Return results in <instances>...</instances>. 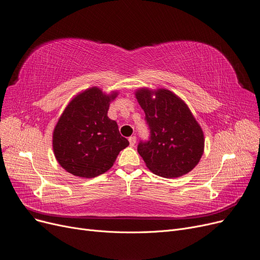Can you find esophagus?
Here are the masks:
<instances>
[{
	"mask_svg": "<svg viewBox=\"0 0 260 260\" xmlns=\"http://www.w3.org/2000/svg\"><path fill=\"white\" fill-rule=\"evenodd\" d=\"M128 141H129V146H131V147H134V146H135V143H136L137 139H136L135 136H131V137L128 138Z\"/></svg>",
	"mask_w": 260,
	"mask_h": 260,
	"instance_id": "esophagus-1",
	"label": "esophagus"
}]
</instances>
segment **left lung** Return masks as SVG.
I'll return each mask as SVG.
<instances>
[{"mask_svg":"<svg viewBox=\"0 0 260 260\" xmlns=\"http://www.w3.org/2000/svg\"><path fill=\"white\" fill-rule=\"evenodd\" d=\"M136 98L150 129L149 140H140L137 147L147 167L162 178L186 175L198 164L205 147L203 129L186 104L165 89H140Z\"/></svg>","mask_w":260,"mask_h":260,"instance_id":"1","label":"left lung"}]
</instances>
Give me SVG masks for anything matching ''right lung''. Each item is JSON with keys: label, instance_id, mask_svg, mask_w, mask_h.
Segmentation results:
<instances>
[{"label": "right lung", "instance_id": "1", "mask_svg": "<svg viewBox=\"0 0 260 260\" xmlns=\"http://www.w3.org/2000/svg\"><path fill=\"white\" fill-rule=\"evenodd\" d=\"M117 95H106L94 86L77 95L65 108L53 131L52 145L56 160L70 174L98 177L110 169L120 151L129 145L117 122L107 115Z\"/></svg>", "mask_w": 260, "mask_h": 260}]
</instances>
